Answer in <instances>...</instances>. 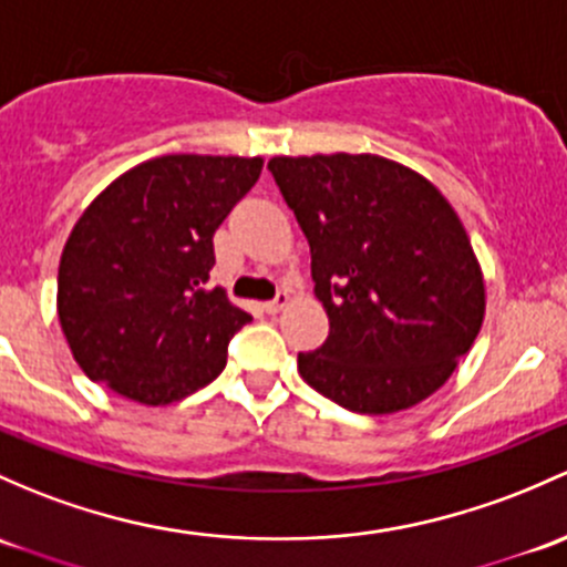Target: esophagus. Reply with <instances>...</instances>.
<instances>
[{
    "mask_svg": "<svg viewBox=\"0 0 567 567\" xmlns=\"http://www.w3.org/2000/svg\"><path fill=\"white\" fill-rule=\"evenodd\" d=\"M288 303H290V293H288V290H279L277 299H274V301H266V303H264V309H266L268 315H277L279 309H285V307H288Z\"/></svg>",
    "mask_w": 567,
    "mask_h": 567,
    "instance_id": "esophagus-1",
    "label": "esophagus"
}]
</instances>
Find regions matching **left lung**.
Returning <instances> with one entry per match:
<instances>
[{
    "label": "left lung",
    "instance_id": "obj_1",
    "mask_svg": "<svg viewBox=\"0 0 567 567\" xmlns=\"http://www.w3.org/2000/svg\"><path fill=\"white\" fill-rule=\"evenodd\" d=\"M312 252L329 339L299 374L353 413L432 396L473 348L486 285L467 230L419 171L380 154L268 159Z\"/></svg>",
    "mask_w": 567,
    "mask_h": 567
}]
</instances>
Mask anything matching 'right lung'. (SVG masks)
Listing matches in <instances>:
<instances>
[{
  "label": "right lung",
  "mask_w": 567,
  "mask_h": 567,
  "mask_svg": "<svg viewBox=\"0 0 567 567\" xmlns=\"http://www.w3.org/2000/svg\"><path fill=\"white\" fill-rule=\"evenodd\" d=\"M264 157L165 154L86 206L59 260L56 312L89 380L159 408L212 383L249 315L206 288L214 234Z\"/></svg>",
  "instance_id": "1"
}]
</instances>
